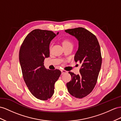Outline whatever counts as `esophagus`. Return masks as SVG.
<instances>
[{
    "instance_id": "1",
    "label": "esophagus",
    "mask_w": 121,
    "mask_h": 121,
    "mask_svg": "<svg viewBox=\"0 0 121 121\" xmlns=\"http://www.w3.org/2000/svg\"><path fill=\"white\" fill-rule=\"evenodd\" d=\"M67 73V71L65 70H63V69L61 70V74H62V75H63V74L65 73Z\"/></svg>"
}]
</instances>
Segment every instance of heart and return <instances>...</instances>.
Returning <instances> with one entry per match:
<instances>
[{"mask_svg": "<svg viewBox=\"0 0 121 121\" xmlns=\"http://www.w3.org/2000/svg\"><path fill=\"white\" fill-rule=\"evenodd\" d=\"M62 45L63 46H66V45L72 44V43L69 40L64 39L62 41Z\"/></svg>", "mask_w": 121, "mask_h": 121, "instance_id": "heart-1", "label": "heart"}]
</instances>
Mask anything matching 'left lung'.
I'll return each mask as SVG.
<instances>
[{
  "label": "left lung",
  "mask_w": 121,
  "mask_h": 121,
  "mask_svg": "<svg viewBox=\"0 0 121 121\" xmlns=\"http://www.w3.org/2000/svg\"><path fill=\"white\" fill-rule=\"evenodd\" d=\"M65 32L78 40L75 60L82 64L79 74L69 72L72 79L66 84L68 91L73 97L83 98L92 91L97 83L102 64L100 46L97 37L83 27Z\"/></svg>",
  "instance_id": "obj_1"
}]
</instances>
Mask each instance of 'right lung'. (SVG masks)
Instances as JSON below:
<instances>
[{"label":"right lung","instance_id":"add662e5","mask_svg":"<svg viewBox=\"0 0 121 121\" xmlns=\"http://www.w3.org/2000/svg\"><path fill=\"white\" fill-rule=\"evenodd\" d=\"M52 31L36 29L24 39L19 59L23 79L30 91L41 100H47L54 93V85L61 75L58 69H46L45 58L49 57V44L58 35Z\"/></svg>","mask_w":121,"mask_h":121}]
</instances>
